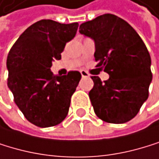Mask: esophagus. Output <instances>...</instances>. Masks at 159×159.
<instances>
[{
	"label": "esophagus",
	"instance_id": "34e87169",
	"mask_svg": "<svg viewBox=\"0 0 159 159\" xmlns=\"http://www.w3.org/2000/svg\"><path fill=\"white\" fill-rule=\"evenodd\" d=\"M80 74H81V77H82V78H89V77H90L89 74H88L86 71H84V70H81V71H80Z\"/></svg>",
	"mask_w": 159,
	"mask_h": 159
}]
</instances>
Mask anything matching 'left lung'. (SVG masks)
<instances>
[{"label":"left lung","instance_id":"8db88e82","mask_svg":"<svg viewBox=\"0 0 159 159\" xmlns=\"http://www.w3.org/2000/svg\"><path fill=\"white\" fill-rule=\"evenodd\" d=\"M80 32L95 42L99 70L109 75L102 81L92 76L89 98L96 115L107 123L124 124L136 116L149 97L151 57L138 33L113 14H103L80 26Z\"/></svg>","mask_w":159,"mask_h":159}]
</instances>
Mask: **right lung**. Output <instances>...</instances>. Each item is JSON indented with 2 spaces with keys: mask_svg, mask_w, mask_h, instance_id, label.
<instances>
[{
  "mask_svg": "<svg viewBox=\"0 0 159 159\" xmlns=\"http://www.w3.org/2000/svg\"><path fill=\"white\" fill-rule=\"evenodd\" d=\"M78 27V23L38 21L21 34L8 52L7 86L24 116L37 127L57 126L68 114L81 75L70 71L66 76H54L51 67L53 59L61 58Z\"/></svg>",
  "mask_w": 159,
  "mask_h": 159,
  "instance_id": "add662e5",
  "label": "right lung"
}]
</instances>
